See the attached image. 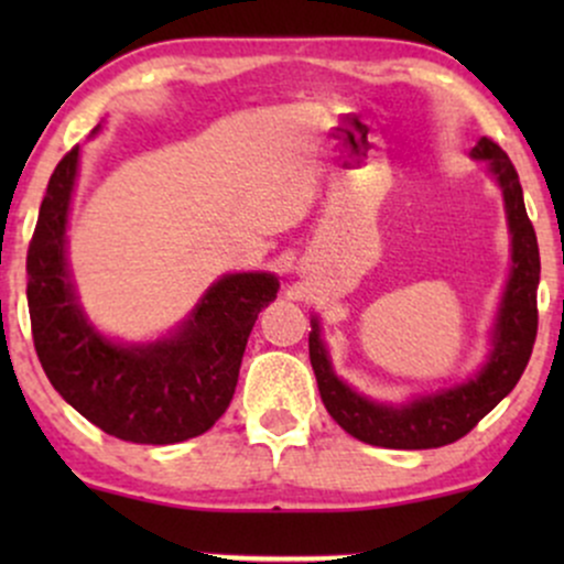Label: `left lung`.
Segmentation results:
<instances>
[{
    "label": "left lung",
    "mask_w": 564,
    "mask_h": 564,
    "mask_svg": "<svg viewBox=\"0 0 564 564\" xmlns=\"http://www.w3.org/2000/svg\"><path fill=\"white\" fill-rule=\"evenodd\" d=\"M471 159L485 161L490 177L501 187L509 225L511 268L501 304H498L494 332H490L485 364L467 381L430 394H416L405 403L371 400L336 377L332 355H328L326 341L321 339V321L315 315L310 318V326H313L310 364L318 379L323 405L347 435L364 440L368 445L422 451L456 443L514 390L533 352L535 332H539L535 291H539L541 278V257L535 230L522 200L520 177L507 153L488 138L477 140V145L471 148Z\"/></svg>",
    "instance_id": "obj_1"
}]
</instances>
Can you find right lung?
<instances>
[{
    "label": "right lung",
    "instance_id": "add662e5",
    "mask_svg": "<svg viewBox=\"0 0 564 564\" xmlns=\"http://www.w3.org/2000/svg\"><path fill=\"white\" fill-rule=\"evenodd\" d=\"M79 159L76 145L55 166L25 260L39 364L61 398L108 435L142 445L204 435L228 411L246 341L281 283L273 273H228L161 339H108L84 313L68 270Z\"/></svg>",
    "mask_w": 564,
    "mask_h": 564
}]
</instances>
